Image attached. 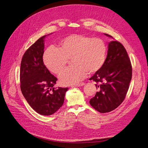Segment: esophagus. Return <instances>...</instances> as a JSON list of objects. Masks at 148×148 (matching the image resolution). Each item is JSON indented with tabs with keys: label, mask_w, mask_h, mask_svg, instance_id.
<instances>
[{
	"label": "esophagus",
	"mask_w": 148,
	"mask_h": 148,
	"mask_svg": "<svg viewBox=\"0 0 148 148\" xmlns=\"http://www.w3.org/2000/svg\"><path fill=\"white\" fill-rule=\"evenodd\" d=\"M84 84H85L84 83V82H81V83H78V84H77L75 85V87H80V86H84ZM73 87H74V86H73Z\"/></svg>",
	"instance_id": "obj_1"
}]
</instances>
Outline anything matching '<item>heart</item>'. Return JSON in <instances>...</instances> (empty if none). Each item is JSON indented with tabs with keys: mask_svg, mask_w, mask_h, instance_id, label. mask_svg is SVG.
Here are the masks:
<instances>
[{
	"mask_svg": "<svg viewBox=\"0 0 148 148\" xmlns=\"http://www.w3.org/2000/svg\"><path fill=\"white\" fill-rule=\"evenodd\" d=\"M106 55L107 46L103 39L73 34L61 39L57 49H47L43 62L50 72L58 75L72 59L73 66L64 70L59 79L63 85H73L83 79L87 73L94 74L101 70Z\"/></svg>",
	"mask_w": 148,
	"mask_h": 148,
	"instance_id": "b5f03b06",
	"label": "heart"
}]
</instances>
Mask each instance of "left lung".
<instances>
[{"instance_id":"left-lung-1","label":"left lung","mask_w":148,"mask_h":148,"mask_svg":"<svg viewBox=\"0 0 148 148\" xmlns=\"http://www.w3.org/2000/svg\"><path fill=\"white\" fill-rule=\"evenodd\" d=\"M131 79L132 66L125 48L119 41H110L104 66L89 79L98 88L90 104L101 113L115 109L125 99Z\"/></svg>"}]
</instances>
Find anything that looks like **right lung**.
Segmentation results:
<instances>
[{"instance_id":"obj_1","label":"right lung","mask_w":148,"mask_h":148,"mask_svg":"<svg viewBox=\"0 0 148 148\" xmlns=\"http://www.w3.org/2000/svg\"><path fill=\"white\" fill-rule=\"evenodd\" d=\"M49 35V34H48ZM44 36L25 52L21 64V89L31 108L42 115H50L60 109L68 88L53 86L57 78L50 73L43 62Z\"/></svg>"}]
</instances>
